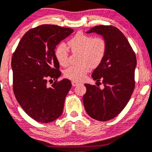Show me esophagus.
Masks as SVG:
<instances>
[{"label":"esophagus","mask_w":152,"mask_h":152,"mask_svg":"<svg viewBox=\"0 0 152 152\" xmlns=\"http://www.w3.org/2000/svg\"><path fill=\"white\" fill-rule=\"evenodd\" d=\"M72 86H74V87H75V86L78 85L79 83H78V82H76V81H72Z\"/></svg>","instance_id":"1"}]
</instances>
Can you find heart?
Returning <instances> with one entry per match:
<instances>
[{"instance_id":"obj_1","label":"heart","mask_w":152,"mask_h":152,"mask_svg":"<svg viewBox=\"0 0 152 152\" xmlns=\"http://www.w3.org/2000/svg\"><path fill=\"white\" fill-rule=\"evenodd\" d=\"M72 53H79L78 62L65 71V78L73 81L83 80L92 67H96L105 57L107 44L102 37H94L82 33H76L68 42ZM56 60L63 67L69 64V52L64 44H61L55 50Z\"/></svg>"}]
</instances>
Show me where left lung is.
Returning a JSON list of instances; mask_svg holds the SVG:
<instances>
[{"label":"left lung","mask_w":152,"mask_h":152,"mask_svg":"<svg viewBox=\"0 0 152 152\" xmlns=\"http://www.w3.org/2000/svg\"><path fill=\"white\" fill-rule=\"evenodd\" d=\"M102 35L107 44L105 57L92 73L96 85L85 84L83 96L86 112L91 118L106 121L117 116L130 100L135 88L134 51L121 31L111 25L93 27L87 33ZM100 81L105 86L99 88Z\"/></svg>","instance_id":"obj_1"}]
</instances>
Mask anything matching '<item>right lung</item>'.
I'll return each instance as SVG.
<instances>
[{
  "label": "right lung",
  "mask_w": 152,
  "mask_h": 152,
  "mask_svg": "<svg viewBox=\"0 0 152 152\" xmlns=\"http://www.w3.org/2000/svg\"><path fill=\"white\" fill-rule=\"evenodd\" d=\"M73 31L53 24L39 25L24 34L13 54V93L24 112L37 122L53 121L63 113L72 83L66 78L58 80L61 72L54 50Z\"/></svg>",
  "instance_id": "1"
}]
</instances>
